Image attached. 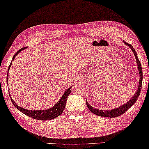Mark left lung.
Masks as SVG:
<instances>
[{
	"label": "left lung",
	"instance_id": "obj_1",
	"mask_svg": "<svg viewBox=\"0 0 149 149\" xmlns=\"http://www.w3.org/2000/svg\"><path fill=\"white\" fill-rule=\"evenodd\" d=\"M124 43H125V45H128L129 47L131 49V50H132L133 54L135 55V58H136V63L137 69L139 70V85H138L137 90H136L135 94L133 95V96L130 99V100H129L127 103L121 105V106H119L116 108L109 109V110H102V109L94 108V107H92L88 103V102L86 100V106L88 107V108L92 112V113L96 114V116H101V117H106V118H117V117L122 115L123 113H124L125 112L127 111L128 109L135 103V102L137 100L139 96L140 95L141 88H142V81H143V70H142V68H141V63L139 61V60L137 54H136L135 50L134 49L133 46L130 44L127 43L125 41H124Z\"/></svg>",
	"mask_w": 149,
	"mask_h": 149
}]
</instances>
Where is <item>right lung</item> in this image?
Here are the masks:
<instances>
[{"label": "right lung", "mask_w": 149, "mask_h": 149, "mask_svg": "<svg viewBox=\"0 0 149 149\" xmlns=\"http://www.w3.org/2000/svg\"><path fill=\"white\" fill-rule=\"evenodd\" d=\"M26 47H24L22 48L18 51L16 53V54L14 55V57L12 59V62L10 63V64L9 65L8 67V71L10 68V66L13 63V61L15 58L16 56L18 54V53L22 52V51L24 50V49H26ZM8 73H7V79H6V81H7V84H8ZM70 88L71 87H70L68 88L67 91H65L64 94H63V96L61 97L58 100V101L56 103L55 106H53L52 108H49L47 109H41V110H31V109H24L23 108H22L18 105H17L15 102H14L12 97H10L11 101L13 102V104H14V106L16 107V108L18 109V110L20 111L22 113H23L24 114H25L26 116L30 117L31 118L33 119H39V120H42V121H45V120H51V119H55L58 117V116H60L61 114L63 113V110L65 108V104H66V102H67V97L69 96V94H70L71 92V91H70Z\"/></svg>", "instance_id": "obj_1"}]
</instances>
